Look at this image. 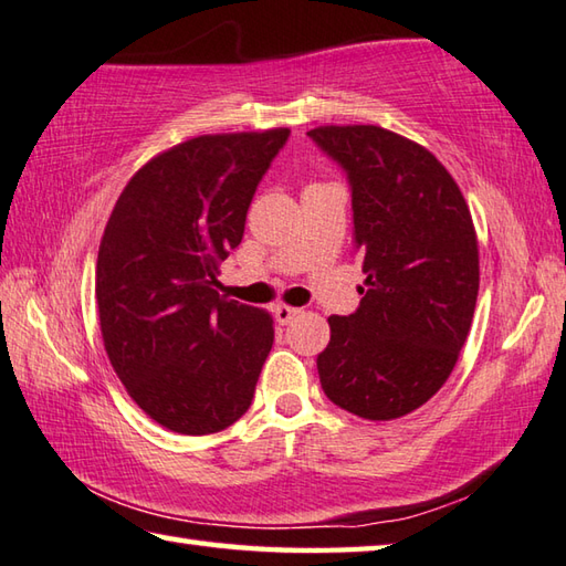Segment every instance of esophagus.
Returning a JSON list of instances; mask_svg holds the SVG:
<instances>
[{"mask_svg":"<svg viewBox=\"0 0 566 566\" xmlns=\"http://www.w3.org/2000/svg\"><path fill=\"white\" fill-rule=\"evenodd\" d=\"M298 314H302V308L290 306V304H276V306H274V318L280 321L282 326L290 324V321H292L294 316H298Z\"/></svg>","mask_w":566,"mask_h":566,"instance_id":"1","label":"esophagus"}]
</instances>
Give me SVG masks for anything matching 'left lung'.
Listing matches in <instances>:
<instances>
[{"instance_id":"obj_1","label":"left lung","mask_w":566,"mask_h":566,"mask_svg":"<svg viewBox=\"0 0 566 566\" xmlns=\"http://www.w3.org/2000/svg\"><path fill=\"white\" fill-rule=\"evenodd\" d=\"M348 171L360 306L328 316L318 378L373 422L415 412L449 380L479 296V238L459 184L422 144L378 125L308 132Z\"/></svg>"}]
</instances>
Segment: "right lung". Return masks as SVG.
<instances>
[{
	"label": "right lung",
	"instance_id": "add662e5",
	"mask_svg": "<svg viewBox=\"0 0 566 566\" xmlns=\"http://www.w3.org/2000/svg\"><path fill=\"white\" fill-rule=\"evenodd\" d=\"M286 127L220 132L159 151L122 188L99 240L95 302L109 365L139 409L186 437L248 412L274 343L264 308L218 292Z\"/></svg>",
	"mask_w": 566,
	"mask_h": 566
}]
</instances>
